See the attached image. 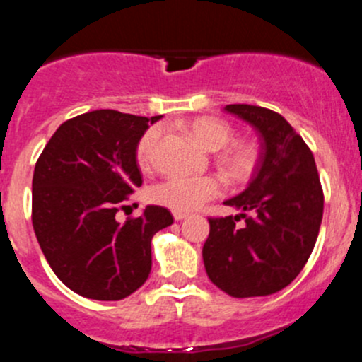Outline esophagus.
I'll list each match as a JSON object with an SVG mask.
<instances>
[{
    "label": "esophagus",
    "mask_w": 362,
    "mask_h": 362,
    "mask_svg": "<svg viewBox=\"0 0 362 362\" xmlns=\"http://www.w3.org/2000/svg\"><path fill=\"white\" fill-rule=\"evenodd\" d=\"M185 218H188V213H177V211H174V220L181 221L185 220Z\"/></svg>",
    "instance_id": "esophagus-1"
}]
</instances>
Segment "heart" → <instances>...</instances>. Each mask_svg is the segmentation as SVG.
Here are the masks:
<instances>
[{
	"label": "heart",
	"mask_w": 362,
	"mask_h": 362,
	"mask_svg": "<svg viewBox=\"0 0 362 362\" xmlns=\"http://www.w3.org/2000/svg\"><path fill=\"white\" fill-rule=\"evenodd\" d=\"M188 130L193 139L209 151H218L234 139V128L220 117H197V119L189 121ZM160 137H162V128L151 127L139 139L135 158H137L141 169H149L153 165ZM218 160H220L223 173L232 181H248L259 163V148L252 141L232 142L221 151ZM221 192H223V185L214 176L170 177V180L151 186L148 197L153 204H158L167 209L189 213V211L199 209L209 200L220 197Z\"/></svg>",
	"instance_id": "1"
}]
</instances>
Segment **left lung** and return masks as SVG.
<instances>
[{"label": "left lung", "mask_w": 362, "mask_h": 362, "mask_svg": "<svg viewBox=\"0 0 362 362\" xmlns=\"http://www.w3.org/2000/svg\"><path fill=\"white\" fill-rule=\"evenodd\" d=\"M225 110L255 127L262 153L248 188L225 202L243 213L209 218L204 266L209 280L232 298L269 296L292 284L310 259L324 192L313 153L284 116L246 103ZM241 219L245 223L238 228Z\"/></svg>", "instance_id": "8db88e82"}]
</instances>
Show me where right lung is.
Wrapping results in <instances>:
<instances>
[{"mask_svg": "<svg viewBox=\"0 0 362 362\" xmlns=\"http://www.w3.org/2000/svg\"><path fill=\"white\" fill-rule=\"evenodd\" d=\"M151 119L102 109L64 121L38 156L31 221L56 276L75 294L119 301L151 273V239L174 223L167 207L116 220L142 185L135 149Z\"/></svg>", "mask_w": 362, "mask_h": 362, "instance_id": "1", "label": "right lung"}]
</instances>
